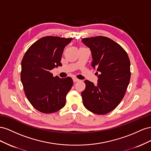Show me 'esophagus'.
<instances>
[{
	"mask_svg": "<svg viewBox=\"0 0 151 151\" xmlns=\"http://www.w3.org/2000/svg\"><path fill=\"white\" fill-rule=\"evenodd\" d=\"M73 82H76V81H78L80 80L78 79V78H73Z\"/></svg>",
	"mask_w": 151,
	"mask_h": 151,
	"instance_id": "esophagus-1",
	"label": "esophagus"
}]
</instances>
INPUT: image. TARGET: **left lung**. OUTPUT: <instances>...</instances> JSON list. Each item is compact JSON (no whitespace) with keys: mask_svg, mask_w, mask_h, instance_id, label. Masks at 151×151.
Returning <instances> with one entry per match:
<instances>
[{"mask_svg":"<svg viewBox=\"0 0 151 151\" xmlns=\"http://www.w3.org/2000/svg\"><path fill=\"white\" fill-rule=\"evenodd\" d=\"M91 51L92 66L97 68V85L85 80L81 92L83 105L92 113L106 114L118 106L130 80V62L126 51L110 38L99 36L83 38Z\"/></svg>","mask_w":151,"mask_h":151,"instance_id":"obj_1","label":"left lung"}]
</instances>
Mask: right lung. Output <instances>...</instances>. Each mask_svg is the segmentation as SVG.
Masks as SVG:
<instances>
[{
    "mask_svg": "<svg viewBox=\"0 0 151 151\" xmlns=\"http://www.w3.org/2000/svg\"><path fill=\"white\" fill-rule=\"evenodd\" d=\"M72 38L45 37L34 43L21 61V80L28 100L43 113H52L65 106L72 87L70 77L53 76L50 70L62 66L63 50Z\"/></svg>",
    "mask_w": 151,
    "mask_h": 151,
    "instance_id": "add662e5",
    "label": "right lung"
}]
</instances>
